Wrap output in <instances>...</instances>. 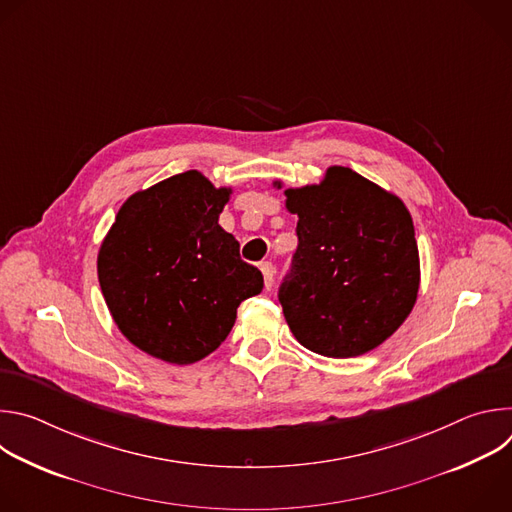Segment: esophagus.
Returning a JSON list of instances; mask_svg holds the SVG:
<instances>
[{"mask_svg":"<svg viewBox=\"0 0 512 512\" xmlns=\"http://www.w3.org/2000/svg\"><path fill=\"white\" fill-rule=\"evenodd\" d=\"M259 269H261V273H263L265 287L271 289V287H273V279H275V267H273V263H271V261H261Z\"/></svg>","mask_w":512,"mask_h":512,"instance_id":"obj_1","label":"esophagus"}]
</instances>
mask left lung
I'll return each mask as SVG.
<instances>
[{
  "mask_svg": "<svg viewBox=\"0 0 512 512\" xmlns=\"http://www.w3.org/2000/svg\"><path fill=\"white\" fill-rule=\"evenodd\" d=\"M298 214V249L277 298L298 342L352 358L385 342L409 316L419 251L405 204L350 168L318 186L285 190Z\"/></svg>",
  "mask_w": 512,
  "mask_h": 512,
  "instance_id": "left-lung-1",
  "label": "left lung"
}]
</instances>
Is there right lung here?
Segmentation results:
<instances>
[{"mask_svg": "<svg viewBox=\"0 0 512 512\" xmlns=\"http://www.w3.org/2000/svg\"><path fill=\"white\" fill-rule=\"evenodd\" d=\"M227 200V188L190 170L119 208L97 271L115 324L143 352L196 362L225 342L241 302L261 294V271L218 225Z\"/></svg>", "mask_w": 512, "mask_h": 512, "instance_id": "add662e5", "label": "right lung"}]
</instances>
